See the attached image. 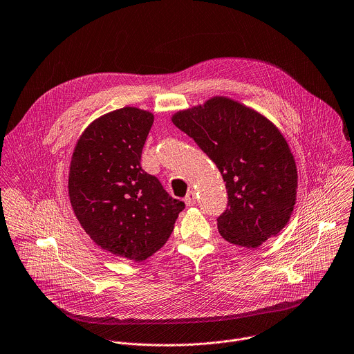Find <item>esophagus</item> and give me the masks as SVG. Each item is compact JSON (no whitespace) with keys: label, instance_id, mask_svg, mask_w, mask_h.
Returning <instances> with one entry per match:
<instances>
[{"label":"esophagus","instance_id":"obj_1","mask_svg":"<svg viewBox=\"0 0 354 354\" xmlns=\"http://www.w3.org/2000/svg\"><path fill=\"white\" fill-rule=\"evenodd\" d=\"M185 203H186V205H189V207H192V205H194V204L197 203V197H196L194 190H190V192L186 194Z\"/></svg>","mask_w":354,"mask_h":354}]
</instances>
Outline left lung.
Returning a JSON list of instances; mask_svg holds the SVG:
<instances>
[{
    "label": "left lung",
    "instance_id": "1",
    "mask_svg": "<svg viewBox=\"0 0 354 354\" xmlns=\"http://www.w3.org/2000/svg\"><path fill=\"white\" fill-rule=\"evenodd\" d=\"M172 122L222 174L227 207L216 221L226 241L257 248L287 225L297 198V165L287 140L268 118L218 96L176 113Z\"/></svg>",
    "mask_w": 354,
    "mask_h": 354
}]
</instances>
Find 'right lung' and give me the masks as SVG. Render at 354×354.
<instances>
[{
	"label": "right lung",
	"instance_id": "add662e5",
	"mask_svg": "<svg viewBox=\"0 0 354 354\" xmlns=\"http://www.w3.org/2000/svg\"><path fill=\"white\" fill-rule=\"evenodd\" d=\"M153 121L136 107L97 118L80 138L68 174L70 203L82 229L100 248L138 262L167 243L185 209L142 168Z\"/></svg>",
	"mask_w": 354,
	"mask_h": 354
}]
</instances>
